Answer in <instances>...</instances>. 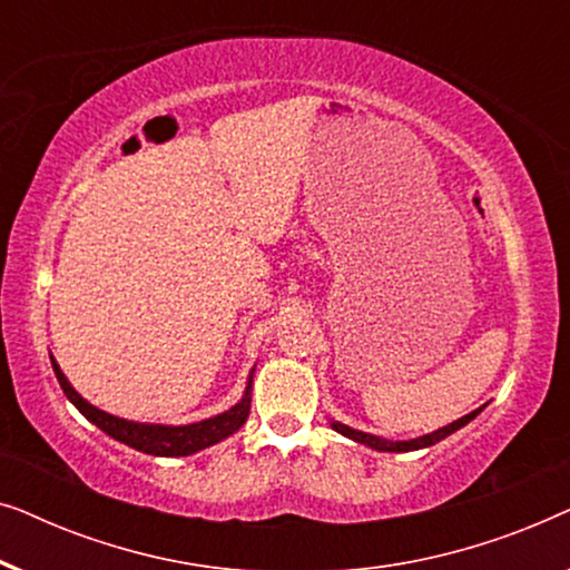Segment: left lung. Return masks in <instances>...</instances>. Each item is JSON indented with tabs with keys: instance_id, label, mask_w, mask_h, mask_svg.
Here are the masks:
<instances>
[{
	"instance_id": "1",
	"label": "left lung",
	"mask_w": 570,
	"mask_h": 570,
	"mask_svg": "<svg viewBox=\"0 0 570 570\" xmlns=\"http://www.w3.org/2000/svg\"><path fill=\"white\" fill-rule=\"evenodd\" d=\"M480 410H482V407H480ZM480 410H474V412H470V415H464V417L454 420V423L446 425V428H439V431H433V433H428V435H420V439H412V441H396V443H394V441L376 439V435L363 433V431H353V428H347V425H342V423H332V428H334V431H337V433L347 435V439H353V441H357V443H365V446L379 449V451H415V449L433 446V443L443 441V439H446V435H451L454 431H459V428H464L466 423H470L472 417H478V415H480Z\"/></svg>"
}]
</instances>
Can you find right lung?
Segmentation results:
<instances>
[{
    "label": "right lung",
    "instance_id": "right-lung-1",
    "mask_svg": "<svg viewBox=\"0 0 570 570\" xmlns=\"http://www.w3.org/2000/svg\"><path fill=\"white\" fill-rule=\"evenodd\" d=\"M51 365H53V373H57L61 392L67 394V400L72 402L75 407L90 420V423H96L100 431L111 435V439L127 443V446L145 451V454H153V456H186V454H194V451L213 446V443L236 433L238 428L246 423L248 410H252V379H248L244 400H240L236 407H230L228 412H223V415L217 417L202 420V423H191V425L131 423V420L114 417L104 410L92 407L90 402H85L82 396L69 386V381L65 373L59 371L57 361H51Z\"/></svg>",
    "mask_w": 570,
    "mask_h": 570
}]
</instances>
